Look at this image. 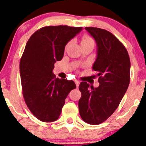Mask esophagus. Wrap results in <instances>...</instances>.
Returning <instances> with one entry per match:
<instances>
[{"label": "esophagus", "mask_w": 146, "mask_h": 146, "mask_svg": "<svg viewBox=\"0 0 146 146\" xmlns=\"http://www.w3.org/2000/svg\"><path fill=\"white\" fill-rule=\"evenodd\" d=\"M75 83H76V87H78L79 86V85H80V81H79V80H75Z\"/></svg>", "instance_id": "1"}]
</instances>
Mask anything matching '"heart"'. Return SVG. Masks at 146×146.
<instances>
[{
    "instance_id": "obj_1",
    "label": "heart",
    "mask_w": 146,
    "mask_h": 146,
    "mask_svg": "<svg viewBox=\"0 0 146 146\" xmlns=\"http://www.w3.org/2000/svg\"><path fill=\"white\" fill-rule=\"evenodd\" d=\"M84 43H93V40L89 36H84L82 39L81 44Z\"/></svg>"
}]
</instances>
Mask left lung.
Masks as SVG:
<instances>
[{"label":"left lung","instance_id":"left-lung-1","mask_svg":"<svg viewBox=\"0 0 146 146\" xmlns=\"http://www.w3.org/2000/svg\"><path fill=\"white\" fill-rule=\"evenodd\" d=\"M95 39L97 58L92 70L98 72L100 85L93 88L81 82L78 102L80 115L89 124L107 120L118 107L130 82L131 62L121 42L111 32L97 27H85Z\"/></svg>","mask_w":146,"mask_h":146}]
</instances>
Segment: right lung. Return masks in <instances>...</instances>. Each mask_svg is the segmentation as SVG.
I'll return each instance as SVG.
<instances>
[{"instance_id": "1", "label": "right lung", "mask_w": 146, "mask_h": 146, "mask_svg": "<svg viewBox=\"0 0 146 146\" xmlns=\"http://www.w3.org/2000/svg\"><path fill=\"white\" fill-rule=\"evenodd\" d=\"M82 29L47 26L36 31L25 46L20 63L23 97L31 112L42 121L57 120L65 100L76 88L73 80L56 78L53 69L62 59L68 42Z\"/></svg>"}]
</instances>
